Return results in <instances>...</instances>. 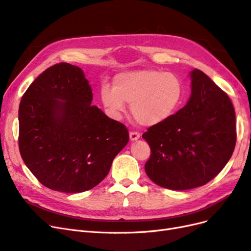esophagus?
<instances>
[{"label":"esophagus","mask_w":251,"mask_h":251,"mask_svg":"<svg viewBox=\"0 0 251 251\" xmlns=\"http://www.w3.org/2000/svg\"><path fill=\"white\" fill-rule=\"evenodd\" d=\"M140 138V134L138 132H130V139L131 141H136Z\"/></svg>","instance_id":"obj_1"}]
</instances>
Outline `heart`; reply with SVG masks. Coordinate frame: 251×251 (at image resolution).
<instances>
[{
  "instance_id": "obj_1",
  "label": "heart",
  "mask_w": 251,
  "mask_h": 251,
  "mask_svg": "<svg viewBox=\"0 0 251 251\" xmlns=\"http://www.w3.org/2000/svg\"><path fill=\"white\" fill-rule=\"evenodd\" d=\"M101 101L114 118H119L131 103V113L142 126L160 125L170 119L183 101L184 88L173 73L160 70L121 72L113 79V88L103 85Z\"/></svg>"
}]
</instances>
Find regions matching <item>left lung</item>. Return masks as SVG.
<instances>
[{"mask_svg":"<svg viewBox=\"0 0 251 251\" xmlns=\"http://www.w3.org/2000/svg\"><path fill=\"white\" fill-rule=\"evenodd\" d=\"M187 103L143 133L151 148L144 165L159 186L185 191L206 184L230 159L237 141L235 113L229 96L206 74L191 72Z\"/></svg>","mask_w":251,"mask_h":251,"instance_id":"left-lung-1","label":"left lung"}]
</instances>
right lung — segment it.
Returning a JSON list of instances; mask_svg holds the SVG:
<instances>
[{
  "label": "right lung",
  "mask_w": 251,
  "mask_h": 251,
  "mask_svg": "<svg viewBox=\"0 0 251 251\" xmlns=\"http://www.w3.org/2000/svg\"><path fill=\"white\" fill-rule=\"evenodd\" d=\"M92 100L82 70L68 63L45 70L22 97V159L53 191L75 194L93 188L128 141L126 126L91 105Z\"/></svg>",
  "instance_id": "add662e5"
}]
</instances>
